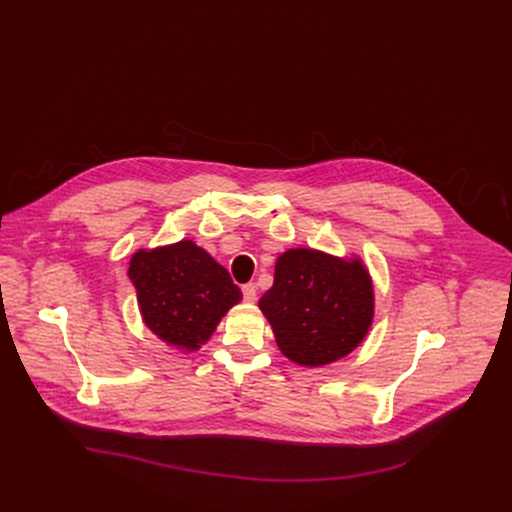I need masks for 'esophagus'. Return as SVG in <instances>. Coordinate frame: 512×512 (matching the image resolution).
<instances>
[{
  "instance_id": "obj_1",
  "label": "esophagus",
  "mask_w": 512,
  "mask_h": 512,
  "mask_svg": "<svg viewBox=\"0 0 512 512\" xmlns=\"http://www.w3.org/2000/svg\"><path fill=\"white\" fill-rule=\"evenodd\" d=\"M241 291H243V300H246L248 304L256 302V285L254 283H246L241 287Z\"/></svg>"
}]
</instances>
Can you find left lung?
I'll use <instances>...</instances> for the list:
<instances>
[{"label": "left lung", "mask_w": 512, "mask_h": 512, "mask_svg": "<svg viewBox=\"0 0 512 512\" xmlns=\"http://www.w3.org/2000/svg\"><path fill=\"white\" fill-rule=\"evenodd\" d=\"M258 308L285 358L325 367L352 354L375 319L373 277L360 256L289 248L275 262V283Z\"/></svg>", "instance_id": "left-lung-1"}]
</instances>
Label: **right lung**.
<instances>
[{
    "instance_id": "obj_1",
    "label": "right lung",
    "mask_w": 512,
    "mask_h": 512,
    "mask_svg": "<svg viewBox=\"0 0 512 512\" xmlns=\"http://www.w3.org/2000/svg\"><path fill=\"white\" fill-rule=\"evenodd\" d=\"M129 277L143 325L179 352H198L241 302L229 271L193 239L139 248L131 256Z\"/></svg>"
}]
</instances>
